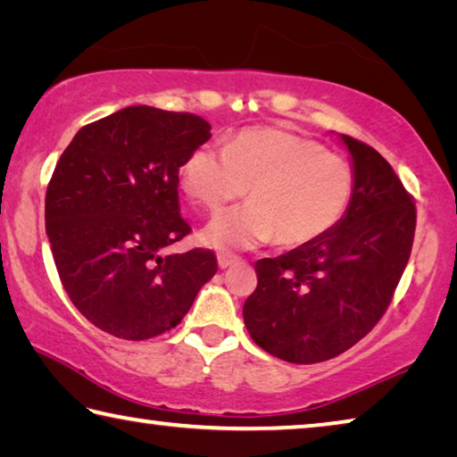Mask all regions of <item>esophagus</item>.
I'll list each match as a JSON object with an SVG mask.
<instances>
[{"mask_svg": "<svg viewBox=\"0 0 457 457\" xmlns=\"http://www.w3.org/2000/svg\"><path fill=\"white\" fill-rule=\"evenodd\" d=\"M239 260H242V258L236 256V253H229V252H220V253H218V264H220V268L234 266V264H237Z\"/></svg>", "mask_w": 457, "mask_h": 457, "instance_id": "obj_1", "label": "esophagus"}]
</instances>
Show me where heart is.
<instances>
[{
    "label": "heart",
    "mask_w": 457,
    "mask_h": 457,
    "mask_svg": "<svg viewBox=\"0 0 457 457\" xmlns=\"http://www.w3.org/2000/svg\"><path fill=\"white\" fill-rule=\"evenodd\" d=\"M181 187L210 212L244 197L250 204L218 215L204 242L245 250L266 242L303 247L330 234L351 210L357 173L343 154L284 129H245L226 149L199 145L181 165Z\"/></svg>",
    "instance_id": "b5f03b06"
}]
</instances>
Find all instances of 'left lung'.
I'll return each instance as SVG.
<instances>
[{
	"label": "left lung",
	"mask_w": 457,
	"mask_h": 457,
	"mask_svg": "<svg viewBox=\"0 0 457 457\" xmlns=\"http://www.w3.org/2000/svg\"><path fill=\"white\" fill-rule=\"evenodd\" d=\"M343 141L357 173L351 210L316 242L258 260V286L244 304L253 343L296 365L338 357L367 337L411 256L413 195L373 146Z\"/></svg>",
	"instance_id": "obj_1"
}]
</instances>
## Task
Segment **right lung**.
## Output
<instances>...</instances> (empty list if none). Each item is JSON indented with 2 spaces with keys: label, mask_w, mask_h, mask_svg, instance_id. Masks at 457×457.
I'll use <instances>...</instances> for the list:
<instances>
[{
  "label": "right lung",
  "mask_w": 457,
  "mask_h": 457,
  "mask_svg": "<svg viewBox=\"0 0 457 457\" xmlns=\"http://www.w3.org/2000/svg\"><path fill=\"white\" fill-rule=\"evenodd\" d=\"M210 130L197 114L127 106L82 127L58 159L46 191L52 256L72 304L108 335L175 328L218 272L212 250L167 252L191 234L179 169Z\"/></svg>",
  "instance_id": "obj_1"
}]
</instances>
